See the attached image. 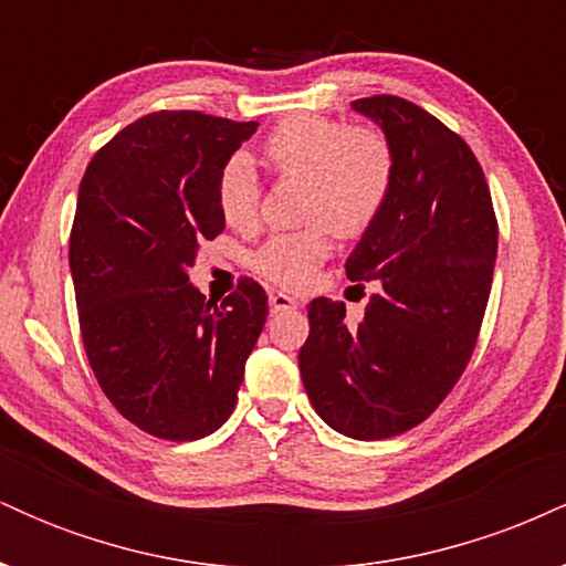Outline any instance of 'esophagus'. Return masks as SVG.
<instances>
[{"instance_id": "obj_1", "label": "esophagus", "mask_w": 566, "mask_h": 566, "mask_svg": "<svg viewBox=\"0 0 566 566\" xmlns=\"http://www.w3.org/2000/svg\"><path fill=\"white\" fill-rule=\"evenodd\" d=\"M295 305H297V301H295V297H290L287 292H271V295H269L271 314H279V311H290V308H295Z\"/></svg>"}]
</instances>
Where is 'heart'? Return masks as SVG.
<instances>
[{"label": "heart", "instance_id": "heart-1", "mask_svg": "<svg viewBox=\"0 0 566 566\" xmlns=\"http://www.w3.org/2000/svg\"><path fill=\"white\" fill-rule=\"evenodd\" d=\"M265 159L284 178L308 180L305 216L319 223L276 233L255 252V271L282 287H305L333 250L334 226L356 237L378 220L394 191L391 140L375 127H350L329 116H292L265 140ZM218 207L226 223L252 231L261 216V184L244 154L226 161L218 178Z\"/></svg>", "mask_w": 566, "mask_h": 566}]
</instances>
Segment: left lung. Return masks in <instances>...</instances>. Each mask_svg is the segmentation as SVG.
Here are the masks:
<instances>
[{"label": "left lung", "instance_id": "8db88e82", "mask_svg": "<svg viewBox=\"0 0 566 566\" xmlns=\"http://www.w3.org/2000/svg\"><path fill=\"white\" fill-rule=\"evenodd\" d=\"M391 140L396 178L346 261L350 282H378L356 327L346 305L308 303L297 354L316 415L375 441L423 423L463 375L497 258V220L482 165L437 116L396 95L350 103ZM361 287V284H359Z\"/></svg>", "mask_w": 566, "mask_h": 566}]
</instances>
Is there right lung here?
Returning <instances> with one entry per match:
<instances>
[{
    "instance_id": "obj_1",
    "label": "right lung",
    "mask_w": 566,
    "mask_h": 566,
    "mask_svg": "<svg viewBox=\"0 0 566 566\" xmlns=\"http://www.w3.org/2000/svg\"><path fill=\"white\" fill-rule=\"evenodd\" d=\"M258 122L157 112L90 161L69 265L90 367L122 415L193 441L229 420L269 297L242 279L223 303L188 282L201 239L226 229L218 178Z\"/></svg>"
}]
</instances>
